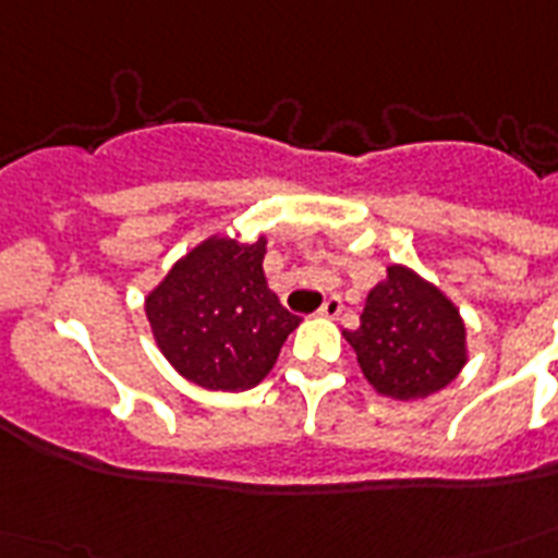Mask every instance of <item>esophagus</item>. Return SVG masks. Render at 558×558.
I'll use <instances>...</instances> for the list:
<instances>
[{
    "mask_svg": "<svg viewBox=\"0 0 558 558\" xmlns=\"http://www.w3.org/2000/svg\"><path fill=\"white\" fill-rule=\"evenodd\" d=\"M318 315H322V318H339V315H341V298L339 295L327 298V301L322 304V310H318Z\"/></svg>",
    "mask_w": 558,
    "mask_h": 558,
    "instance_id": "1",
    "label": "esophagus"
}]
</instances>
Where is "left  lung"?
<instances>
[{
  "mask_svg": "<svg viewBox=\"0 0 558 558\" xmlns=\"http://www.w3.org/2000/svg\"><path fill=\"white\" fill-rule=\"evenodd\" d=\"M379 397L414 402L442 390L469 362L460 310L411 266L390 263L367 292L359 330H344Z\"/></svg>",
  "mask_w": 558,
  "mask_h": 558,
  "instance_id": "left-lung-1",
  "label": "left lung"
}]
</instances>
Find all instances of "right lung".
I'll list each match as a JSON object with an SVG mask.
<instances>
[{"mask_svg": "<svg viewBox=\"0 0 558 558\" xmlns=\"http://www.w3.org/2000/svg\"><path fill=\"white\" fill-rule=\"evenodd\" d=\"M263 257V234H210L147 292L153 339L179 376L205 390H248L269 376L301 318L280 304Z\"/></svg>", "mask_w": 558, "mask_h": 558, "instance_id": "add662e5", "label": "right lung"}]
</instances>
